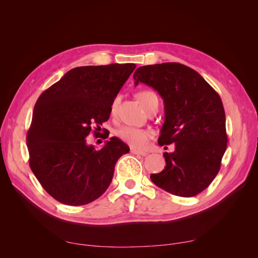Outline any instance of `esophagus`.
<instances>
[{
    "label": "esophagus",
    "instance_id": "34e87169",
    "mask_svg": "<svg viewBox=\"0 0 258 258\" xmlns=\"http://www.w3.org/2000/svg\"><path fill=\"white\" fill-rule=\"evenodd\" d=\"M131 154H134V155H140V156H146V153H144V152H139V151H137V150H134V148H131Z\"/></svg>",
    "mask_w": 258,
    "mask_h": 258
}]
</instances>
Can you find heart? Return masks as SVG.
I'll return each instance as SVG.
<instances>
[{
	"instance_id": "b5f03b06",
	"label": "heart",
	"mask_w": 258,
	"mask_h": 258,
	"mask_svg": "<svg viewBox=\"0 0 258 258\" xmlns=\"http://www.w3.org/2000/svg\"><path fill=\"white\" fill-rule=\"evenodd\" d=\"M137 98L139 102L145 108L151 103V101L156 97V95L152 91H140ZM117 106V99H115L111 106V112L114 113ZM116 136L118 137L122 142L128 144L129 146L138 148V150H143L148 144V140H150L152 134L150 131L144 130V129H138L134 127H121L116 131Z\"/></svg>"
}]
</instances>
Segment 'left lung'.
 I'll return each instance as SVG.
<instances>
[{
	"label": "left lung",
	"mask_w": 258,
	"mask_h": 258,
	"mask_svg": "<svg viewBox=\"0 0 258 258\" xmlns=\"http://www.w3.org/2000/svg\"><path fill=\"white\" fill-rule=\"evenodd\" d=\"M134 79L136 86H151L163 99L158 143L175 146L163 154L167 166L151 179L175 196H196L217 175L227 147L221 97L199 73L177 62L140 67Z\"/></svg>",
	"instance_id": "left-lung-1"
}]
</instances>
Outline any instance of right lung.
Here are the masks:
<instances>
[{"label":"right lung","instance_id":"obj_1","mask_svg":"<svg viewBox=\"0 0 258 258\" xmlns=\"http://www.w3.org/2000/svg\"><path fill=\"white\" fill-rule=\"evenodd\" d=\"M135 69V63L74 68L37 99L27 135L30 168L61 204L83 206L102 196L117 160L129 153L116 137L99 151L85 139L110 118L113 101Z\"/></svg>","mask_w":258,"mask_h":258}]
</instances>
